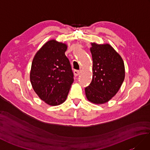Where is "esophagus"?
I'll return each mask as SVG.
<instances>
[{
  "label": "esophagus",
  "instance_id": "1",
  "mask_svg": "<svg viewBox=\"0 0 150 150\" xmlns=\"http://www.w3.org/2000/svg\"><path fill=\"white\" fill-rule=\"evenodd\" d=\"M81 73V71H79V70H74V75L75 76H78L80 75Z\"/></svg>",
  "mask_w": 150,
  "mask_h": 150
}]
</instances>
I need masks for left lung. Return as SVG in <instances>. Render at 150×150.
<instances>
[{
	"label": "left lung",
	"mask_w": 150,
	"mask_h": 150,
	"mask_svg": "<svg viewBox=\"0 0 150 150\" xmlns=\"http://www.w3.org/2000/svg\"><path fill=\"white\" fill-rule=\"evenodd\" d=\"M91 44L93 77L85 93L91 103L102 104L119 90L125 77V68L122 57L109 44Z\"/></svg>",
	"instance_id": "1"
}]
</instances>
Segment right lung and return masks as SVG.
I'll return each instance as SVG.
<instances>
[{"instance_id":"add662e5","label":"right lung","mask_w":150,"mask_h":150,"mask_svg":"<svg viewBox=\"0 0 150 150\" xmlns=\"http://www.w3.org/2000/svg\"><path fill=\"white\" fill-rule=\"evenodd\" d=\"M67 48V44L50 40L36 53L31 64L30 78L33 90L50 106H58L66 100L74 81L65 55Z\"/></svg>"}]
</instances>
